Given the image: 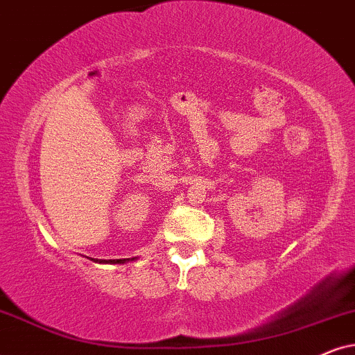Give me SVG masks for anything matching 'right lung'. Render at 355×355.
I'll list each match as a JSON object with an SVG mask.
<instances>
[{
	"label": "right lung",
	"instance_id": "1",
	"mask_svg": "<svg viewBox=\"0 0 355 355\" xmlns=\"http://www.w3.org/2000/svg\"><path fill=\"white\" fill-rule=\"evenodd\" d=\"M132 260H136V257H132ZM98 262L100 263H125V262H129V259H114V260H98Z\"/></svg>",
	"mask_w": 355,
	"mask_h": 355
}]
</instances>
